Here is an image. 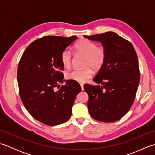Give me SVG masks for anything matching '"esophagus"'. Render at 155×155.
<instances>
[{
    "label": "esophagus",
    "mask_w": 155,
    "mask_h": 155,
    "mask_svg": "<svg viewBox=\"0 0 155 155\" xmlns=\"http://www.w3.org/2000/svg\"><path fill=\"white\" fill-rule=\"evenodd\" d=\"M81 90L84 91V85H83V84H81Z\"/></svg>",
    "instance_id": "obj_1"
}]
</instances>
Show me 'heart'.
Returning a JSON list of instances; mask_svg holds the SVG:
<instances>
[{
  "label": "heart",
  "instance_id": "heart-1",
  "mask_svg": "<svg viewBox=\"0 0 155 155\" xmlns=\"http://www.w3.org/2000/svg\"><path fill=\"white\" fill-rule=\"evenodd\" d=\"M74 49L78 52L86 56L84 65L87 67L83 69H74L67 74L68 79L83 83L93 75L94 70H99L106 60V51L103 47H99L94 42L83 39L75 45ZM61 62L64 68H69L72 62V54L68 50L62 52Z\"/></svg>",
  "mask_w": 155,
  "mask_h": 155
}]
</instances>
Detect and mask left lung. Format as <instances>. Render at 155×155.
Instances as JSON below:
<instances>
[{"instance_id": "1", "label": "left lung", "mask_w": 155, "mask_h": 155, "mask_svg": "<svg viewBox=\"0 0 155 155\" xmlns=\"http://www.w3.org/2000/svg\"><path fill=\"white\" fill-rule=\"evenodd\" d=\"M84 37L101 42L106 51L104 63L93 78L101 85H84L88 95V112L98 121H117L130 110L139 84L136 51L129 41L113 32Z\"/></svg>"}]
</instances>
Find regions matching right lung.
<instances>
[{
	"mask_svg": "<svg viewBox=\"0 0 155 155\" xmlns=\"http://www.w3.org/2000/svg\"><path fill=\"white\" fill-rule=\"evenodd\" d=\"M77 36H47L26 48L19 61L17 81L26 109L36 120L49 126L65 123L72 114L76 96L81 87L72 80L63 83L61 57Z\"/></svg>",
	"mask_w": 155,
	"mask_h": 155,
	"instance_id": "obj_1",
	"label": "right lung"
}]
</instances>
